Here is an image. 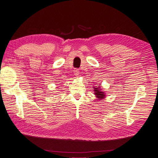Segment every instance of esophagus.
<instances>
[{"mask_svg": "<svg viewBox=\"0 0 158 158\" xmlns=\"http://www.w3.org/2000/svg\"><path fill=\"white\" fill-rule=\"evenodd\" d=\"M74 74H75L76 76H78V75L79 74V73H80L79 70H78V69H74Z\"/></svg>", "mask_w": 158, "mask_h": 158, "instance_id": "34e87169", "label": "esophagus"}]
</instances>
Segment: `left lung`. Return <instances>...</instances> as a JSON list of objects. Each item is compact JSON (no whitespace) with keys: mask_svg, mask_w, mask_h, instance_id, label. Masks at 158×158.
I'll return each mask as SVG.
<instances>
[{"mask_svg":"<svg viewBox=\"0 0 158 158\" xmlns=\"http://www.w3.org/2000/svg\"><path fill=\"white\" fill-rule=\"evenodd\" d=\"M101 85H97V87L94 86V94L96 95V97L99 99L101 100L102 99H103L106 98V94H105L104 92H102L101 88Z\"/></svg>","mask_w":158,"mask_h":158,"instance_id":"1","label":"left lung"}]
</instances>
